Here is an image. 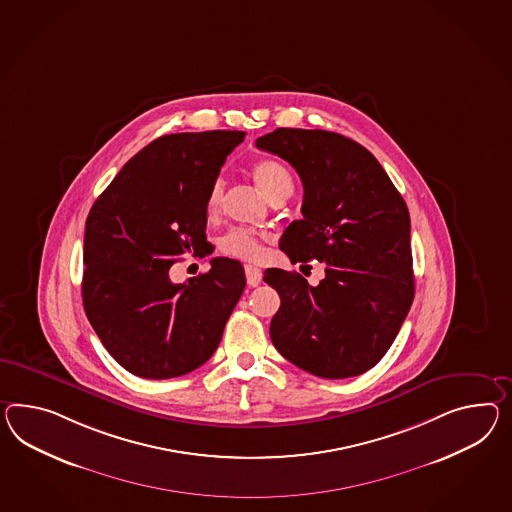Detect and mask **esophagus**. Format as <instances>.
<instances>
[{
  "mask_svg": "<svg viewBox=\"0 0 512 512\" xmlns=\"http://www.w3.org/2000/svg\"><path fill=\"white\" fill-rule=\"evenodd\" d=\"M245 276H247V284L254 288L262 282V269H258L254 265H245Z\"/></svg>",
  "mask_w": 512,
  "mask_h": 512,
  "instance_id": "esophagus-1",
  "label": "esophagus"
}]
</instances>
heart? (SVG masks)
Wrapping results in <instances>:
<instances>
[{"instance_id":"b5f03b06","label":"heart","mask_w":512,"mask_h":512,"mask_svg":"<svg viewBox=\"0 0 512 512\" xmlns=\"http://www.w3.org/2000/svg\"><path fill=\"white\" fill-rule=\"evenodd\" d=\"M250 174L256 185L262 189L263 195L273 202L280 198H288L293 193V185H295L293 176L288 167L278 159H258L256 163H252ZM223 200L224 182L217 180L211 184L208 198H206V210L211 217L219 215V211L223 208ZM263 239L265 236L256 230L234 228L223 236L219 249L226 256H234L239 260H258L263 252Z\"/></svg>"}]
</instances>
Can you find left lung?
Returning <instances> with one entry per match:
<instances>
[{
  "instance_id": "8db88e82",
  "label": "left lung",
  "mask_w": 512,
  "mask_h": 512,
  "mask_svg": "<svg viewBox=\"0 0 512 512\" xmlns=\"http://www.w3.org/2000/svg\"><path fill=\"white\" fill-rule=\"evenodd\" d=\"M299 172L302 219L280 239L291 263H325L310 286L299 273L267 269L280 308L271 340L315 377L366 373L394 343L414 301L410 215L375 156L340 133L278 128L256 141Z\"/></svg>"
}]
</instances>
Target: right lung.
Instances as JSON below:
<instances>
[{"label":"right lung","instance_id":"obj_1","mask_svg":"<svg viewBox=\"0 0 512 512\" xmlns=\"http://www.w3.org/2000/svg\"><path fill=\"white\" fill-rule=\"evenodd\" d=\"M245 132L172 133L137 152L92 204L83 241V308L107 353L143 379L208 362L245 289L237 260L172 284L185 252L210 254L206 198Z\"/></svg>","mask_w":512,"mask_h":512}]
</instances>
